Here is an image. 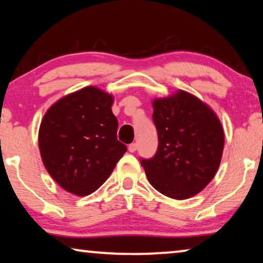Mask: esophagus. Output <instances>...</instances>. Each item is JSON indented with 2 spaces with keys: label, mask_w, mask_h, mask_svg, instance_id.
Here are the masks:
<instances>
[{
  "label": "esophagus",
  "mask_w": 263,
  "mask_h": 263,
  "mask_svg": "<svg viewBox=\"0 0 263 263\" xmlns=\"http://www.w3.org/2000/svg\"><path fill=\"white\" fill-rule=\"evenodd\" d=\"M128 151L130 153H135L137 151V143H132L128 145Z\"/></svg>",
  "instance_id": "1"
}]
</instances>
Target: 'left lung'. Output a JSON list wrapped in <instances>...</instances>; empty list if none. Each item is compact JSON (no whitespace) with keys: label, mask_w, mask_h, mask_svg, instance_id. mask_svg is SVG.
Returning <instances> with one entry per match:
<instances>
[{"label":"left lung","mask_w":263,"mask_h":263,"mask_svg":"<svg viewBox=\"0 0 263 263\" xmlns=\"http://www.w3.org/2000/svg\"><path fill=\"white\" fill-rule=\"evenodd\" d=\"M159 135L154 157L141 160L149 183L175 200L203 191L219 169L224 133L213 109L191 92L177 90L153 100Z\"/></svg>","instance_id":"8db88e82"}]
</instances>
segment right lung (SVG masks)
Listing matches in <instances>:
<instances>
[{
	"instance_id": "add662e5",
	"label": "right lung",
	"mask_w": 263,
	"mask_h": 263,
	"mask_svg": "<svg viewBox=\"0 0 263 263\" xmlns=\"http://www.w3.org/2000/svg\"><path fill=\"white\" fill-rule=\"evenodd\" d=\"M114 96L89 86L63 96L48 109L39 148L49 175L64 191L87 196L104 183L127 152L118 140Z\"/></svg>"
}]
</instances>
